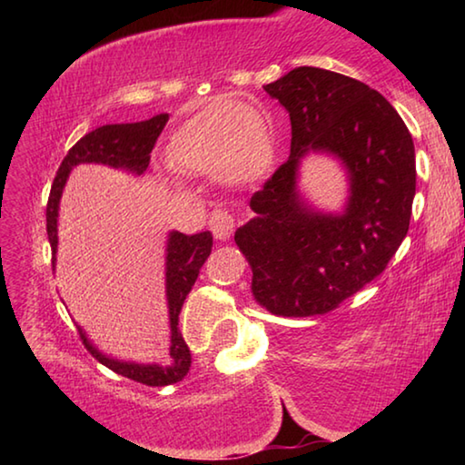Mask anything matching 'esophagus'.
Listing matches in <instances>:
<instances>
[{
	"label": "esophagus",
	"instance_id": "1",
	"mask_svg": "<svg viewBox=\"0 0 465 465\" xmlns=\"http://www.w3.org/2000/svg\"><path fill=\"white\" fill-rule=\"evenodd\" d=\"M209 227L217 240H230V235L233 233V227H235L233 217L227 213V211L217 209L209 217Z\"/></svg>",
	"mask_w": 465,
	"mask_h": 465
}]
</instances>
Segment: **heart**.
Instances as JSON below:
<instances>
[{
    "mask_svg": "<svg viewBox=\"0 0 465 465\" xmlns=\"http://www.w3.org/2000/svg\"><path fill=\"white\" fill-rule=\"evenodd\" d=\"M163 155L174 170L209 172L227 186H250L269 174L277 145L261 106L223 98L180 124Z\"/></svg>",
    "mask_w": 465,
    "mask_h": 465,
    "instance_id": "b5f03b06",
    "label": "heart"
}]
</instances>
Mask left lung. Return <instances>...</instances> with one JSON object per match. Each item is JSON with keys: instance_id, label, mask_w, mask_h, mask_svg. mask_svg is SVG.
Instances as JSON below:
<instances>
[{"instance_id": "obj_1", "label": "left lung", "mask_w": 465, "mask_h": 465, "mask_svg": "<svg viewBox=\"0 0 465 465\" xmlns=\"http://www.w3.org/2000/svg\"><path fill=\"white\" fill-rule=\"evenodd\" d=\"M264 92L289 113L291 155L252 196L256 215L235 230V243L262 308L316 316L381 274L406 238L416 194L412 135L380 92L328 69L295 67ZM310 154L343 168L341 212L318 210L298 188Z\"/></svg>"}]
</instances>
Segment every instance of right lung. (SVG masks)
<instances>
[{
    "label": "right lung",
    "mask_w": 465,
    "mask_h": 465,
    "mask_svg": "<svg viewBox=\"0 0 465 465\" xmlns=\"http://www.w3.org/2000/svg\"><path fill=\"white\" fill-rule=\"evenodd\" d=\"M170 116L157 114L149 121L141 123H124V124H104L96 131L84 135L77 143L69 149L65 160L61 162L57 176L53 180L49 204H46V233H49L51 250H53V271L57 262V223H59V203L63 188L72 170L80 163H102V166L129 172V174L141 176L149 166V153L155 145L160 133L166 127ZM213 238L211 232H201L194 235H186L180 232H170L166 242V302H168V318H170V361L166 365L157 363H133V361H121L108 357L84 332L82 326L80 336L85 349L96 357L102 365L113 369L114 373L129 377L133 381L145 385H170L183 380L191 369V349L184 342L183 332L178 328V316L183 310L186 295L191 293L196 277H199L201 266L211 254Z\"/></svg>",
    "instance_id": "1"
}]
</instances>
